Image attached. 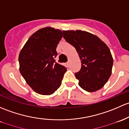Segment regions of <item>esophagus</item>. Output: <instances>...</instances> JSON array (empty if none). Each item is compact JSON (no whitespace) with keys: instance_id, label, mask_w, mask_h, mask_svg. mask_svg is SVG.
I'll return each mask as SVG.
<instances>
[{"instance_id":"34e87169","label":"esophagus","mask_w":129,"mask_h":129,"mask_svg":"<svg viewBox=\"0 0 129 129\" xmlns=\"http://www.w3.org/2000/svg\"><path fill=\"white\" fill-rule=\"evenodd\" d=\"M67 66H69V65H70V61H68V62H67Z\"/></svg>"}]
</instances>
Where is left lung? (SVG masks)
<instances>
[{
  "instance_id": "left-lung-1",
  "label": "left lung",
  "mask_w": 129,
  "mask_h": 129,
  "mask_svg": "<svg viewBox=\"0 0 129 129\" xmlns=\"http://www.w3.org/2000/svg\"><path fill=\"white\" fill-rule=\"evenodd\" d=\"M63 38L75 48L82 67L75 77L84 90L94 92L104 86L112 74L113 58L108 46L97 36L82 30L62 31Z\"/></svg>"
}]
</instances>
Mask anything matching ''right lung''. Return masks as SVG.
Masks as SVG:
<instances>
[{
    "instance_id": "right-lung-1",
    "label": "right lung",
    "mask_w": 129,
    "mask_h": 129,
    "mask_svg": "<svg viewBox=\"0 0 129 129\" xmlns=\"http://www.w3.org/2000/svg\"><path fill=\"white\" fill-rule=\"evenodd\" d=\"M62 38L60 29L41 28L29 38L19 54L20 74L38 94L51 95L60 86L67 69L56 63L54 58Z\"/></svg>"
}]
</instances>
